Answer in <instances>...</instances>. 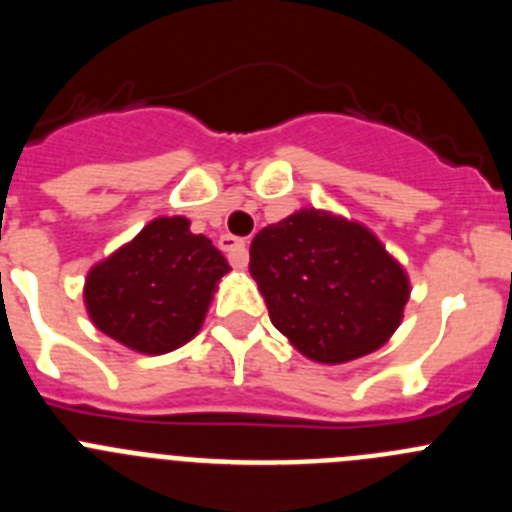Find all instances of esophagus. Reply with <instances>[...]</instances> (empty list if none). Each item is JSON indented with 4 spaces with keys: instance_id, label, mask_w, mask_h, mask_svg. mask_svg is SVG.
Segmentation results:
<instances>
[{
    "instance_id": "34e87169",
    "label": "esophagus",
    "mask_w": 512,
    "mask_h": 512,
    "mask_svg": "<svg viewBox=\"0 0 512 512\" xmlns=\"http://www.w3.org/2000/svg\"><path fill=\"white\" fill-rule=\"evenodd\" d=\"M220 248H223L225 256H228V261L235 266V269H243V266L248 264V248L243 238L223 235V238H220Z\"/></svg>"
}]
</instances>
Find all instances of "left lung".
Returning a JSON list of instances; mask_svg holds the SVG:
<instances>
[{"label":"left lung","mask_w":512,"mask_h":512,"mask_svg":"<svg viewBox=\"0 0 512 512\" xmlns=\"http://www.w3.org/2000/svg\"><path fill=\"white\" fill-rule=\"evenodd\" d=\"M251 277L274 328L318 364H348L390 341L410 300L408 271L359 220L300 207L251 243Z\"/></svg>","instance_id":"8db88e82"}]
</instances>
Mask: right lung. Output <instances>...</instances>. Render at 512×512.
<instances>
[{"label": "right lung", "mask_w": 512, "mask_h": 512, "mask_svg": "<svg viewBox=\"0 0 512 512\" xmlns=\"http://www.w3.org/2000/svg\"><path fill=\"white\" fill-rule=\"evenodd\" d=\"M228 271L210 238L189 230V217L164 215L89 269L84 307L104 336L161 356L200 333Z\"/></svg>", "instance_id": "1"}]
</instances>
